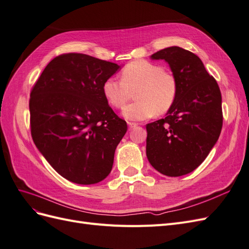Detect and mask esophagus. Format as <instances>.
Returning a JSON list of instances; mask_svg holds the SVG:
<instances>
[{
  "mask_svg": "<svg viewBox=\"0 0 249 249\" xmlns=\"http://www.w3.org/2000/svg\"><path fill=\"white\" fill-rule=\"evenodd\" d=\"M127 125H129L130 129H134V127H136V126H137V124H135V123H131V122H129V123H127Z\"/></svg>",
  "mask_w": 249,
  "mask_h": 249,
  "instance_id": "esophagus-1",
  "label": "esophagus"
}]
</instances>
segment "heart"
Listing matches in <instances>:
<instances>
[{"instance_id": "obj_1", "label": "heart", "mask_w": 249, "mask_h": 249, "mask_svg": "<svg viewBox=\"0 0 249 249\" xmlns=\"http://www.w3.org/2000/svg\"><path fill=\"white\" fill-rule=\"evenodd\" d=\"M120 80L109 78L103 83L104 97L113 108L120 109L134 92L136 102L127 105L123 115L129 120H144L166 113L175 104L178 93L177 79L159 64L137 60L120 71Z\"/></svg>"}]
</instances>
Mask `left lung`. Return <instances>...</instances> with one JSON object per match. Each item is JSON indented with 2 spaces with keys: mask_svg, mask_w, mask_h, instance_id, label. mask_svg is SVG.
<instances>
[{
  "mask_svg": "<svg viewBox=\"0 0 249 249\" xmlns=\"http://www.w3.org/2000/svg\"><path fill=\"white\" fill-rule=\"evenodd\" d=\"M150 58L169 64L178 93L166 116L146 124V156L162 175L180 177L197 168L219 138L221 92L201 60L189 51L170 47Z\"/></svg>",
  "mask_w": 249,
  "mask_h": 249,
  "instance_id": "left-lung-1",
  "label": "left lung"
}]
</instances>
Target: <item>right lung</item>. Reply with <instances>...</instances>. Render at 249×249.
I'll use <instances>...</instances> for the list:
<instances>
[{
	"mask_svg": "<svg viewBox=\"0 0 249 249\" xmlns=\"http://www.w3.org/2000/svg\"><path fill=\"white\" fill-rule=\"evenodd\" d=\"M120 66L69 53L47 65L30 94L36 147L60 176L80 185L111 172L116 146L127 130L104 97L103 83Z\"/></svg>",
	"mask_w": 249,
	"mask_h": 249,
	"instance_id": "obj_1",
	"label": "right lung"
}]
</instances>
